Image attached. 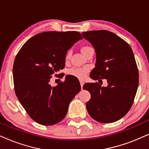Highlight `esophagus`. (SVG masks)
Wrapping results in <instances>:
<instances>
[{
	"label": "esophagus",
	"instance_id": "esophagus-1",
	"mask_svg": "<svg viewBox=\"0 0 149 149\" xmlns=\"http://www.w3.org/2000/svg\"><path fill=\"white\" fill-rule=\"evenodd\" d=\"M80 85H81V89H82V88H83V85H84V82H83V81H80Z\"/></svg>",
	"mask_w": 149,
	"mask_h": 149
}]
</instances>
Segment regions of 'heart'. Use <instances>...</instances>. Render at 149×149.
<instances>
[{"instance_id": "heart-1", "label": "heart", "mask_w": 149, "mask_h": 149, "mask_svg": "<svg viewBox=\"0 0 149 149\" xmlns=\"http://www.w3.org/2000/svg\"><path fill=\"white\" fill-rule=\"evenodd\" d=\"M91 47L87 46V45H83L81 47L80 50L81 52L85 56L86 54H87V52H89V50L91 49ZM71 58V52L70 51H68L66 52V55H65V61L66 62H68L69 60H70ZM89 72V70L87 68H72L69 69V70L67 71V74L68 75H70V76H72L75 77V78H77L79 79H84L85 77H87V74Z\"/></svg>"}]
</instances>
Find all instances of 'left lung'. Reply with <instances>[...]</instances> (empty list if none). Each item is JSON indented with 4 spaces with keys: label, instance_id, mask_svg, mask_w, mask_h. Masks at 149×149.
<instances>
[{
    "label": "left lung",
    "instance_id": "1",
    "mask_svg": "<svg viewBox=\"0 0 149 149\" xmlns=\"http://www.w3.org/2000/svg\"><path fill=\"white\" fill-rule=\"evenodd\" d=\"M96 53L95 67L90 77L99 83H88L83 88L90 93L86 102L91 117L103 123L117 121L131 109L138 87V69L130 45L113 32L91 30L82 33ZM102 78L107 87H102Z\"/></svg>",
    "mask_w": 149,
    "mask_h": 149
}]
</instances>
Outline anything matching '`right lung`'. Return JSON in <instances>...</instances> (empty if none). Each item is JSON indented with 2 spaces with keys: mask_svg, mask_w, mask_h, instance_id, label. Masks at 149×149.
I'll use <instances>...</instances> for the list:
<instances>
[{
  "mask_svg": "<svg viewBox=\"0 0 149 149\" xmlns=\"http://www.w3.org/2000/svg\"><path fill=\"white\" fill-rule=\"evenodd\" d=\"M83 37L79 32H44L26 41L13 67L17 99L28 115L43 125L58 123L66 117L69 104L81 90L77 80L66 76L56 87L53 75L64 68L67 51Z\"/></svg>",
  "mask_w": 149,
  "mask_h": 149,
  "instance_id": "obj_1",
  "label": "right lung"
}]
</instances>
